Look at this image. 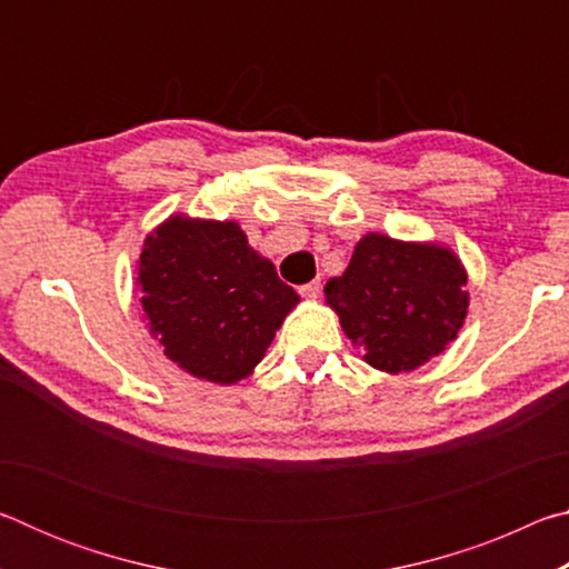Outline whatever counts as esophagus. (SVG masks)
<instances>
[{
  "label": "esophagus",
  "instance_id": "obj_1",
  "mask_svg": "<svg viewBox=\"0 0 569 569\" xmlns=\"http://www.w3.org/2000/svg\"><path fill=\"white\" fill-rule=\"evenodd\" d=\"M321 278H316V281H308V283H303L301 288H298V293H301L303 298H319V293H321Z\"/></svg>",
  "mask_w": 569,
  "mask_h": 569
}]
</instances>
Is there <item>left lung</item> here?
Returning a JSON list of instances; mask_svg holds the SVG:
<instances>
[{
  "instance_id": "obj_1",
  "label": "left lung",
  "mask_w": 569,
  "mask_h": 569,
  "mask_svg": "<svg viewBox=\"0 0 569 569\" xmlns=\"http://www.w3.org/2000/svg\"><path fill=\"white\" fill-rule=\"evenodd\" d=\"M346 336L373 369L411 371L455 341L467 316V273L439 246L369 233L343 276L326 286Z\"/></svg>"
}]
</instances>
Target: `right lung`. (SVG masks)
Returning a JSON list of instances; mask_svg holds the SVG:
<instances>
[{
	"mask_svg": "<svg viewBox=\"0 0 569 569\" xmlns=\"http://www.w3.org/2000/svg\"><path fill=\"white\" fill-rule=\"evenodd\" d=\"M138 286L168 359L216 383L248 377L298 303L233 220L170 218L146 240Z\"/></svg>",
	"mask_w": 569,
	"mask_h": 569,
	"instance_id": "add662e5",
	"label": "right lung"
}]
</instances>
